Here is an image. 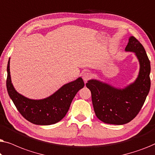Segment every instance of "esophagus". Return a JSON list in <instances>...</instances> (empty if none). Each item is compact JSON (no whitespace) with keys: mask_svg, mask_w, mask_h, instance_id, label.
I'll use <instances>...</instances> for the list:
<instances>
[{"mask_svg":"<svg viewBox=\"0 0 155 155\" xmlns=\"http://www.w3.org/2000/svg\"><path fill=\"white\" fill-rule=\"evenodd\" d=\"M82 77L84 82H86L91 78V74L90 73H89V72H84V73H82Z\"/></svg>","mask_w":155,"mask_h":155,"instance_id":"34e87169","label":"esophagus"}]
</instances>
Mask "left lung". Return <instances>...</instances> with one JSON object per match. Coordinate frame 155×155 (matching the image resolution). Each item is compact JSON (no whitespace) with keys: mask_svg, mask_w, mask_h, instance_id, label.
<instances>
[{"mask_svg":"<svg viewBox=\"0 0 155 155\" xmlns=\"http://www.w3.org/2000/svg\"><path fill=\"white\" fill-rule=\"evenodd\" d=\"M125 51L134 53L140 69L135 81L123 88L91 79L86 83L92 94L97 117L108 124L123 125L132 120L140 111L150 89V62L143 46L130 36Z\"/></svg>","mask_w":155,"mask_h":155,"instance_id":"1","label":"left lung"}]
</instances>
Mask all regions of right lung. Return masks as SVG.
Wrapping results in <instances>:
<instances>
[{"label": "right lung", "mask_w": 155, "mask_h": 155, "mask_svg": "<svg viewBox=\"0 0 155 155\" xmlns=\"http://www.w3.org/2000/svg\"><path fill=\"white\" fill-rule=\"evenodd\" d=\"M9 58L7 66L6 86L8 94L18 111L28 121L36 125L48 126L56 124L62 120L71 106L75 94L84 83L79 77L66 83L48 97L41 99L27 98L17 92L12 83L10 71Z\"/></svg>", "instance_id": "add662e5"}]
</instances>
